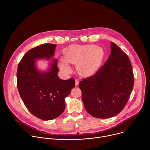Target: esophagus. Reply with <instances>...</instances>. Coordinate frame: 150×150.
<instances>
[{
  "instance_id": "obj_1",
  "label": "esophagus",
  "mask_w": 150,
  "mask_h": 150,
  "mask_svg": "<svg viewBox=\"0 0 150 150\" xmlns=\"http://www.w3.org/2000/svg\"><path fill=\"white\" fill-rule=\"evenodd\" d=\"M79 79H75V86H76V87H77V86H78V84H79Z\"/></svg>"
}]
</instances>
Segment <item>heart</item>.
I'll return each instance as SVG.
<instances>
[{"mask_svg": "<svg viewBox=\"0 0 150 150\" xmlns=\"http://www.w3.org/2000/svg\"><path fill=\"white\" fill-rule=\"evenodd\" d=\"M104 56V50L101 47L94 45H74L66 49L64 58L61 57L59 63L62 70L67 73L71 71L68 63L77 64L76 69L79 74L84 76H88L97 71Z\"/></svg>", "mask_w": 150, "mask_h": 150, "instance_id": "1", "label": "heart"}]
</instances>
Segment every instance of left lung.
Masks as SVG:
<instances>
[{
    "instance_id": "left-lung-1",
    "label": "left lung",
    "mask_w": 150,
    "mask_h": 150,
    "mask_svg": "<svg viewBox=\"0 0 150 150\" xmlns=\"http://www.w3.org/2000/svg\"><path fill=\"white\" fill-rule=\"evenodd\" d=\"M110 47V54L104 65L96 74L79 83L85 110L97 118H110L120 113L134 87L129 57L114 42H111Z\"/></svg>"
}]
</instances>
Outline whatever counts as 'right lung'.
Here are the masks:
<instances>
[{"instance_id":"1","label":"right lung","mask_w":150,"mask_h":150,"mask_svg":"<svg viewBox=\"0 0 150 150\" xmlns=\"http://www.w3.org/2000/svg\"><path fill=\"white\" fill-rule=\"evenodd\" d=\"M56 45L43 44L29 50L21 60L17 69V87L27 109L35 117L49 120L59 116L65 109V98L75 87V79L59 78ZM46 59L52 62L46 71H40L36 60Z\"/></svg>"}]
</instances>
